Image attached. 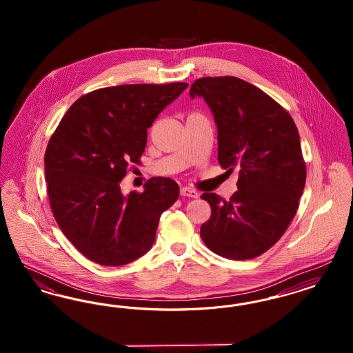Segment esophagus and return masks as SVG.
Segmentation results:
<instances>
[{"instance_id": "esophagus-1", "label": "esophagus", "mask_w": 353, "mask_h": 353, "mask_svg": "<svg viewBox=\"0 0 353 353\" xmlns=\"http://www.w3.org/2000/svg\"><path fill=\"white\" fill-rule=\"evenodd\" d=\"M180 193H181V196H184V197H192V199H197V197H199V192H197V190L190 189V188H186V186L181 188Z\"/></svg>"}]
</instances>
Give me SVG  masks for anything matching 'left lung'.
I'll use <instances>...</instances> for the list:
<instances>
[{"mask_svg":"<svg viewBox=\"0 0 353 353\" xmlns=\"http://www.w3.org/2000/svg\"><path fill=\"white\" fill-rule=\"evenodd\" d=\"M209 105L219 131V163L239 169L229 201L203 193L212 216L202 241L228 259H252L274 246L294 219L305 185L301 137L290 114L235 77L201 78L189 90Z\"/></svg>","mask_w":353,"mask_h":353,"instance_id":"8db88e82","label":"left lung"}]
</instances>
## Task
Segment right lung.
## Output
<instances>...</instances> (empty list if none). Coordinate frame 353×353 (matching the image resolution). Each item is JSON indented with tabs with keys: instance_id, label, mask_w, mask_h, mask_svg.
Instances as JSON below:
<instances>
[{
	"instance_id": "obj_1",
	"label": "right lung",
	"mask_w": 353,
	"mask_h": 353,
	"mask_svg": "<svg viewBox=\"0 0 353 353\" xmlns=\"http://www.w3.org/2000/svg\"><path fill=\"white\" fill-rule=\"evenodd\" d=\"M188 83L123 84L75 101L51 136L45 173L51 210L68 241L92 262L123 266L151 250L159 219L179 199L168 177L143 193L120 181L147 145V130Z\"/></svg>"
}]
</instances>
